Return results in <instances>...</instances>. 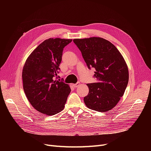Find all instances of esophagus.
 Instances as JSON below:
<instances>
[{"instance_id": "obj_1", "label": "esophagus", "mask_w": 151, "mask_h": 151, "mask_svg": "<svg viewBox=\"0 0 151 151\" xmlns=\"http://www.w3.org/2000/svg\"><path fill=\"white\" fill-rule=\"evenodd\" d=\"M80 82H78L76 84H73V86L74 87V88H78V87L80 86Z\"/></svg>"}]
</instances>
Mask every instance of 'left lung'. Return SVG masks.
I'll return each instance as SVG.
<instances>
[{
    "instance_id": "obj_1",
    "label": "left lung",
    "mask_w": 151,
    "mask_h": 151,
    "mask_svg": "<svg viewBox=\"0 0 151 151\" xmlns=\"http://www.w3.org/2000/svg\"><path fill=\"white\" fill-rule=\"evenodd\" d=\"M87 66L94 68L96 82L87 84L89 92L84 97L86 106L100 112L113 108L123 96L129 82V70L116 47L100 37L74 39Z\"/></svg>"
}]
</instances>
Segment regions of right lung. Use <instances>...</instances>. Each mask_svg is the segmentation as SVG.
<instances>
[{
  "mask_svg": "<svg viewBox=\"0 0 151 151\" xmlns=\"http://www.w3.org/2000/svg\"><path fill=\"white\" fill-rule=\"evenodd\" d=\"M71 39L49 38L40 44L27 59L22 70L23 89L36 110L52 116L64 108L71 89L62 81L54 80L59 73L63 48Z\"/></svg>",
  "mask_w": 151,
  "mask_h": 151,
  "instance_id": "add662e5",
  "label": "right lung"
}]
</instances>
